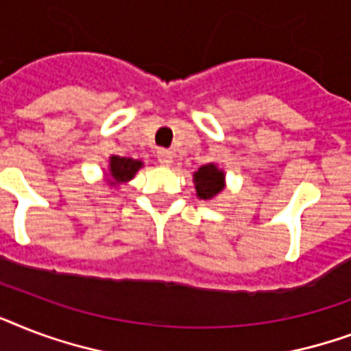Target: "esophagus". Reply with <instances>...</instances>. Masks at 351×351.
I'll return each instance as SVG.
<instances>
[{"mask_svg": "<svg viewBox=\"0 0 351 351\" xmlns=\"http://www.w3.org/2000/svg\"><path fill=\"white\" fill-rule=\"evenodd\" d=\"M156 158L162 165H171L173 164V153H171L169 149H160L158 153H156Z\"/></svg>", "mask_w": 351, "mask_h": 351, "instance_id": "esophagus-1", "label": "esophagus"}]
</instances>
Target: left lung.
Instances as JSON below:
<instances>
[{
    "label": "left lung",
    "instance_id": "8db88e82",
    "mask_svg": "<svg viewBox=\"0 0 351 351\" xmlns=\"http://www.w3.org/2000/svg\"><path fill=\"white\" fill-rule=\"evenodd\" d=\"M195 184H197V195L204 200L213 198L224 189V173L217 169V165L208 164L202 165L195 173Z\"/></svg>",
    "mask_w": 351,
    "mask_h": 351
}]
</instances>
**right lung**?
Returning <instances> with one entry per match:
<instances>
[{
	"instance_id": "obj_1",
	"label": "right lung",
	"mask_w": 351,
	"mask_h": 351,
	"mask_svg": "<svg viewBox=\"0 0 351 351\" xmlns=\"http://www.w3.org/2000/svg\"><path fill=\"white\" fill-rule=\"evenodd\" d=\"M142 167V162L132 158H123V156H112L111 158V176L112 184L131 180L134 173Z\"/></svg>"
}]
</instances>
